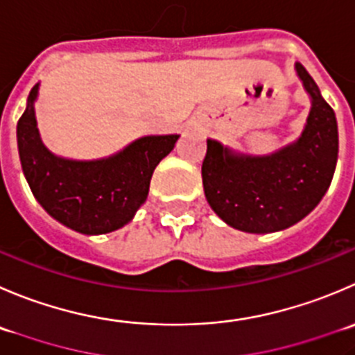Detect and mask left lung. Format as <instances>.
<instances>
[{
  "mask_svg": "<svg viewBox=\"0 0 355 355\" xmlns=\"http://www.w3.org/2000/svg\"><path fill=\"white\" fill-rule=\"evenodd\" d=\"M311 112L295 142L270 154H244L206 140L202 187L213 211L237 230L269 234L295 225L321 202L338 159L335 111L307 69L295 64Z\"/></svg>",
  "mask_w": 355,
  "mask_h": 355,
  "instance_id": "left-lung-1",
  "label": "left lung"
}]
</instances>
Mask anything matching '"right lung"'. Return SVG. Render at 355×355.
I'll use <instances>...</instances> for the list:
<instances>
[{
  "mask_svg": "<svg viewBox=\"0 0 355 355\" xmlns=\"http://www.w3.org/2000/svg\"><path fill=\"white\" fill-rule=\"evenodd\" d=\"M37 94L40 83L17 123L20 164L36 201L51 218L86 236L125 227L146 202L154 170L180 135L140 137L109 157L69 159L41 140L34 111Z\"/></svg>",
  "mask_w": 355,
  "mask_h": 355,
  "instance_id": "obj_1",
  "label": "right lung"
}]
</instances>
